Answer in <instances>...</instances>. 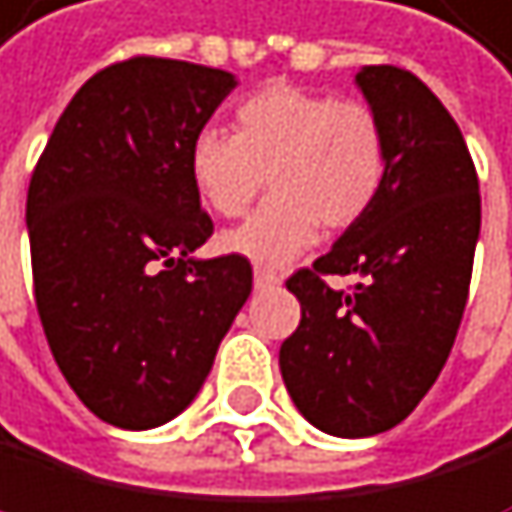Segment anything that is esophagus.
<instances>
[{
    "mask_svg": "<svg viewBox=\"0 0 512 512\" xmlns=\"http://www.w3.org/2000/svg\"><path fill=\"white\" fill-rule=\"evenodd\" d=\"M280 283V274L274 267H254V286L258 290H270V286H277Z\"/></svg>",
    "mask_w": 512,
    "mask_h": 512,
    "instance_id": "34e87169",
    "label": "esophagus"
}]
</instances>
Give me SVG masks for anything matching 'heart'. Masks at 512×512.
Masks as SVG:
<instances>
[{"mask_svg": "<svg viewBox=\"0 0 512 512\" xmlns=\"http://www.w3.org/2000/svg\"><path fill=\"white\" fill-rule=\"evenodd\" d=\"M389 168L379 114L299 85H267L238 101L232 136L203 130L187 152V175L213 216H242L270 197L219 245L254 264H283L306 251L318 226L344 232L373 210Z\"/></svg>", "mask_w": 512, "mask_h": 512, "instance_id": "obj_1", "label": "heart"}]
</instances>
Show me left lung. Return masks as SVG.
Masks as SVG:
<instances>
[{
	"mask_svg": "<svg viewBox=\"0 0 512 512\" xmlns=\"http://www.w3.org/2000/svg\"><path fill=\"white\" fill-rule=\"evenodd\" d=\"M357 85L385 127V184L357 226L286 280L302 318L280 347L286 392L331 436L392 430L430 392L481 232L478 171L443 101L401 66H366ZM337 276L354 286L334 287Z\"/></svg>",
	"mask_w": 512,
	"mask_h": 512,
	"instance_id": "obj_1",
	"label": "left lung"
}]
</instances>
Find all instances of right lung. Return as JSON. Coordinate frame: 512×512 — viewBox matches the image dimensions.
Returning a JSON list of instances; mask_svg holds the SVG:
<instances>
[{"mask_svg": "<svg viewBox=\"0 0 512 512\" xmlns=\"http://www.w3.org/2000/svg\"><path fill=\"white\" fill-rule=\"evenodd\" d=\"M232 72L130 56L56 120L28 187L34 302L60 373L104 424L178 417L251 296L242 254L197 261L213 219L187 152Z\"/></svg>", "mask_w": 512, "mask_h": 512, "instance_id": "1", "label": "right lung"}]
</instances>
